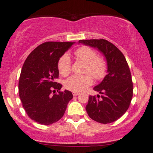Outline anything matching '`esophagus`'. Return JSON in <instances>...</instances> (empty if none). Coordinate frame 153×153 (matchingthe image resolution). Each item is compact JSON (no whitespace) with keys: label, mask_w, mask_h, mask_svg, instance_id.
Wrapping results in <instances>:
<instances>
[{"label":"esophagus","mask_w":153,"mask_h":153,"mask_svg":"<svg viewBox=\"0 0 153 153\" xmlns=\"http://www.w3.org/2000/svg\"><path fill=\"white\" fill-rule=\"evenodd\" d=\"M73 95H74V97H76V96L79 95V93H78V92H73Z\"/></svg>","instance_id":"1"}]
</instances>
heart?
<instances>
[{
	"label": "heart",
	"instance_id": "heart-1",
	"mask_svg": "<svg viewBox=\"0 0 153 153\" xmlns=\"http://www.w3.org/2000/svg\"><path fill=\"white\" fill-rule=\"evenodd\" d=\"M77 60L86 63L84 73L86 74L81 76L74 75L65 81V87L74 92L84 90L93 83V77L96 79H101L106 73V63L103 58L97 56L94 50L89 47H81L74 53ZM58 70L63 76H67L71 72V60L67 54H63L58 61Z\"/></svg>",
	"mask_w": 153,
	"mask_h": 153
}]
</instances>
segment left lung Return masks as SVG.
<instances>
[{"mask_svg":"<svg viewBox=\"0 0 153 153\" xmlns=\"http://www.w3.org/2000/svg\"><path fill=\"white\" fill-rule=\"evenodd\" d=\"M79 43L98 49L107 63V74L93 88L100 95L89 97L87 114L100 123L114 122L126 112L132 98L133 85L126 60L114 44L104 39L80 40Z\"/></svg>","mask_w":153,"mask_h":153,"instance_id":"8db88e82","label":"left lung"}]
</instances>
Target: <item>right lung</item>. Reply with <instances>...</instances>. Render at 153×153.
<instances>
[{
	"label": "right lung",
	"instance_id": "add662e5",
	"mask_svg": "<svg viewBox=\"0 0 153 153\" xmlns=\"http://www.w3.org/2000/svg\"><path fill=\"white\" fill-rule=\"evenodd\" d=\"M74 44L45 42L30 53L23 65L19 79V97L27 116L35 122L42 125L57 122L72 100V93L60 91L62 85L55 80L59 76L58 61ZM56 90L57 94L55 93ZM53 91L54 94H52Z\"/></svg>",
	"mask_w": 153,
	"mask_h": 153
}]
</instances>
